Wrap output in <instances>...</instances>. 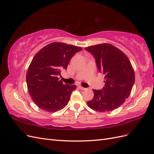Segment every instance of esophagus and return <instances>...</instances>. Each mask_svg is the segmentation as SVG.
<instances>
[{
    "instance_id": "1",
    "label": "esophagus",
    "mask_w": 154,
    "mask_h": 154,
    "mask_svg": "<svg viewBox=\"0 0 154 154\" xmlns=\"http://www.w3.org/2000/svg\"><path fill=\"white\" fill-rule=\"evenodd\" d=\"M79 87V89H81V90H86V88H84V87H82V86H78Z\"/></svg>"
}]
</instances>
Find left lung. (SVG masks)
I'll list each match as a JSON object with an SVG mask.
<instances>
[{
    "label": "left lung",
    "mask_w": 154,
    "mask_h": 154,
    "mask_svg": "<svg viewBox=\"0 0 154 154\" xmlns=\"http://www.w3.org/2000/svg\"><path fill=\"white\" fill-rule=\"evenodd\" d=\"M95 58L99 72L105 75V86L93 90V99L87 101L90 108L99 112L111 111L119 107L129 96L135 82V73L128 57L109 43L85 49Z\"/></svg>",
    "instance_id": "obj_1"
}]
</instances>
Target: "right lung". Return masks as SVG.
Listing matches in <instances>:
<instances>
[{"label":"right lung","mask_w":154,"mask_h":154,"mask_svg":"<svg viewBox=\"0 0 154 154\" xmlns=\"http://www.w3.org/2000/svg\"><path fill=\"white\" fill-rule=\"evenodd\" d=\"M81 47L54 42L45 46L34 57L27 71V88L39 108L57 112L68 105L77 86L59 81L61 70H66L71 58Z\"/></svg>","instance_id":"right-lung-1"}]
</instances>
